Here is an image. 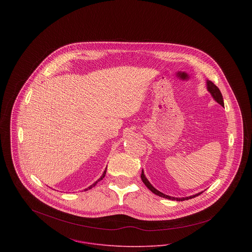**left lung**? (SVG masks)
<instances>
[{
	"mask_svg": "<svg viewBox=\"0 0 252 252\" xmlns=\"http://www.w3.org/2000/svg\"><path fill=\"white\" fill-rule=\"evenodd\" d=\"M207 89H208V91L211 93L212 97L215 99V101H216V103H218L220 106L224 107V102H223L222 94H221V92H220L219 88L216 86V84H214V82H212L211 80H207ZM141 178H142L143 182L145 184V186H146V187H147V188H148L152 193L156 194V195H157V196H159V197L166 198V199L173 200V201H184V200H189V199L195 198V197H197V196H199L200 194H202V193H203V191H202V192H199V193H197V194H195V195H192V196H189V197H182V198L171 197V196H169V195H166V194H164V193H162V192L158 191L156 188H154V187L151 185V183H150V182L148 181V180L146 179V177H145V175H144V170H142Z\"/></svg>",
	"mask_w": 252,
	"mask_h": 252,
	"instance_id": "8db88e82",
	"label": "left lung"
}]
</instances>
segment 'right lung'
Returning <instances> with one entry per match:
<instances>
[{"label":"right lung","instance_id":"1","mask_svg":"<svg viewBox=\"0 0 252 252\" xmlns=\"http://www.w3.org/2000/svg\"><path fill=\"white\" fill-rule=\"evenodd\" d=\"M107 167H108V166H107ZM106 173H107V168H106V170H105V171H104V173H103V175H102V177H101V178H100V179H99V180H97V181H95V182H94V183H93V184H92V185H90V186H89V187H87V188H86V189H84V191H86V190H88V189H91V188H92V187H93V186H95V185H96V184H97V183H98V182H99V181H100V180H103V179H104V178H105V176H106Z\"/></svg>","mask_w":252,"mask_h":252}]
</instances>
